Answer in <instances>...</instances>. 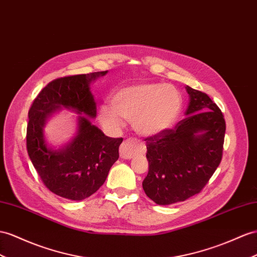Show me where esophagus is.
I'll return each mask as SVG.
<instances>
[{
    "mask_svg": "<svg viewBox=\"0 0 257 257\" xmlns=\"http://www.w3.org/2000/svg\"><path fill=\"white\" fill-rule=\"evenodd\" d=\"M141 151H142L141 143L137 139L130 138V139L124 140L121 143V146L119 148V154L121 159L129 160V159H133V157L138 153H140Z\"/></svg>",
    "mask_w": 257,
    "mask_h": 257,
    "instance_id": "esophagus-1",
    "label": "esophagus"
}]
</instances>
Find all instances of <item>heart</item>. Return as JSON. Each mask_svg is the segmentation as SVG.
<instances>
[{"mask_svg": "<svg viewBox=\"0 0 257 257\" xmlns=\"http://www.w3.org/2000/svg\"><path fill=\"white\" fill-rule=\"evenodd\" d=\"M110 106L98 109V119L107 128L117 129L122 118L133 121L142 136H155L175 123L182 108V96L172 84L139 83L117 89Z\"/></svg>", "mask_w": 257, "mask_h": 257, "instance_id": "b5f03b06", "label": "heart"}]
</instances>
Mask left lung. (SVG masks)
<instances>
[{
	"instance_id": "obj_1",
	"label": "left lung",
	"mask_w": 257,
	"mask_h": 257,
	"mask_svg": "<svg viewBox=\"0 0 257 257\" xmlns=\"http://www.w3.org/2000/svg\"><path fill=\"white\" fill-rule=\"evenodd\" d=\"M186 118L147 141L149 173L144 192L159 205L182 202L202 191L219 166L226 121L206 93L186 87Z\"/></svg>"
}]
</instances>
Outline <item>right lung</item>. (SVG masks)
Segmentation results:
<instances>
[{
    "label": "right lung",
    "mask_w": 257,
    "mask_h": 257,
    "mask_svg": "<svg viewBox=\"0 0 257 257\" xmlns=\"http://www.w3.org/2000/svg\"><path fill=\"white\" fill-rule=\"evenodd\" d=\"M106 72L54 79L39 92L29 108L26 136L28 155L44 186L65 199L81 201L95 193L119 157L122 138L106 137L89 118L96 116L90 83ZM61 107L85 116H79V131L72 143L63 150L53 151L45 144L42 128L46 117Z\"/></svg>",
    "instance_id": "add662e5"
}]
</instances>
